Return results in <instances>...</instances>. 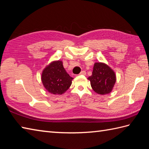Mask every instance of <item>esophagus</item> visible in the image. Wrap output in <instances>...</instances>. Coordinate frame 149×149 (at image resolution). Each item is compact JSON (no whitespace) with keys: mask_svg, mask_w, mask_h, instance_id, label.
<instances>
[{"mask_svg":"<svg viewBox=\"0 0 149 149\" xmlns=\"http://www.w3.org/2000/svg\"><path fill=\"white\" fill-rule=\"evenodd\" d=\"M79 74H80V75H85L86 74V71H84V70L81 71Z\"/></svg>","mask_w":149,"mask_h":149,"instance_id":"obj_1","label":"esophagus"}]
</instances>
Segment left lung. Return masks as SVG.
I'll return each instance as SVG.
<instances>
[{
  "label": "left lung",
  "instance_id": "left-lung-1",
  "mask_svg": "<svg viewBox=\"0 0 149 149\" xmlns=\"http://www.w3.org/2000/svg\"><path fill=\"white\" fill-rule=\"evenodd\" d=\"M91 86L98 94H108L111 91L116 82L115 72L109 66L102 63L94 64L92 75L88 78Z\"/></svg>",
  "mask_w": 149,
  "mask_h": 149
}]
</instances>
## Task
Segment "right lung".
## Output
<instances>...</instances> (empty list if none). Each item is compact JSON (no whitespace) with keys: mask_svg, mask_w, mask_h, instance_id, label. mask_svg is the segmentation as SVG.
Returning a JSON list of instances; mask_svg holds the SVG:
<instances>
[{"mask_svg":"<svg viewBox=\"0 0 149 149\" xmlns=\"http://www.w3.org/2000/svg\"><path fill=\"white\" fill-rule=\"evenodd\" d=\"M72 79L60 61L51 63L42 72L43 86L49 92L53 94L61 95L65 93L71 86Z\"/></svg>","mask_w":149,"mask_h":149,"instance_id":"right-lung-1","label":"right lung"}]
</instances>
